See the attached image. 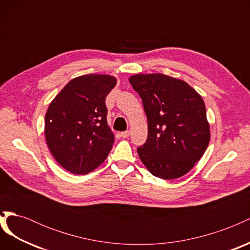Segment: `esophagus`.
Here are the masks:
<instances>
[{
    "mask_svg": "<svg viewBox=\"0 0 250 250\" xmlns=\"http://www.w3.org/2000/svg\"><path fill=\"white\" fill-rule=\"evenodd\" d=\"M129 135H130V131H129V130H126V131L121 132V137L124 138V139L128 138V137H129Z\"/></svg>",
    "mask_w": 250,
    "mask_h": 250,
    "instance_id": "1",
    "label": "esophagus"
}]
</instances>
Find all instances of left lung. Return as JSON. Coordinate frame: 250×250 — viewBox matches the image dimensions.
I'll return each instance as SVG.
<instances>
[{
    "label": "left lung",
    "mask_w": 250,
    "mask_h": 250,
    "mask_svg": "<svg viewBox=\"0 0 250 250\" xmlns=\"http://www.w3.org/2000/svg\"><path fill=\"white\" fill-rule=\"evenodd\" d=\"M129 82L142 98L148 138L138 153L152 175L175 179L191 171L210 139L202 97L184 80L168 75L137 74Z\"/></svg>",
    "instance_id": "8db88e82"
}]
</instances>
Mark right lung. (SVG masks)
<instances>
[{
    "label": "right lung",
    "mask_w": 250,
    "mask_h": 250,
    "mask_svg": "<svg viewBox=\"0 0 250 250\" xmlns=\"http://www.w3.org/2000/svg\"><path fill=\"white\" fill-rule=\"evenodd\" d=\"M117 78L88 74L72 79L50 103L44 135L55 161L72 174H86L105 161L115 142L105 98Z\"/></svg>",
    "instance_id": "right-lung-1"
}]
</instances>
